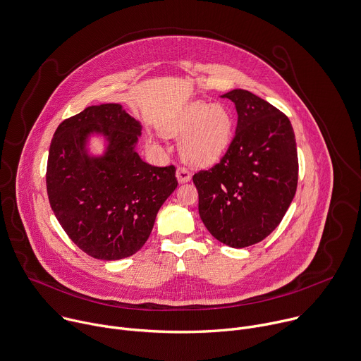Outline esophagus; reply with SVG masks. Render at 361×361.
<instances>
[{
	"label": "esophagus",
	"instance_id": "34e87169",
	"mask_svg": "<svg viewBox=\"0 0 361 361\" xmlns=\"http://www.w3.org/2000/svg\"><path fill=\"white\" fill-rule=\"evenodd\" d=\"M176 178H178L179 183H188V182L192 179V175H190V172H189L188 169H185V168H178V171H176Z\"/></svg>",
	"mask_w": 361,
	"mask_h": 361
}]
</instances>
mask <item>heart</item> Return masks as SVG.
<instances>
[{"label": "heart", "instance_id": "1", "mask_svg": "<svg viewBox=\"0 0 361 361\" xmlns=\"http://www.w3.org/2000/svg\"><path fill=\"white\" fill-rule=\"evenodd\" d=\"M235 122L222 105L192 102L164 128L169 136L182 137L180 155L189 165L209 168L218 164L231 147Z\"/></svg>", "mask_w": 361, "mask_h": 361}]
</instances>
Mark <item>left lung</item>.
Returning a JSON list of instances; mask_svg holds the SVG:
<instances>
[{"instance_id": "left-lung-1", "label": "left lung", "mask_w": 361, "mask_h": 361, "mask_svg": "<svg viewBox=\"0 0 361 361\" xmlns=\"http://www.w3.org/2000/svg\"><path fill=\"white\" fill-rule=\"evenodd\" d=\"M238 126L221 164L193 176L199 216L221 243L242 249L267 238L281 222L298 188L292 123L257 95L233 90Z\"/></svg>"}]
</instances>
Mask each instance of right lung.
<instances>
[{"mask_svg": "<svg viewBox=\"0 0 361 361\" xmlns=\"http://www.w3.org/2000/svg\"><path fill=\"white\" fill-rule=\"evenodd\" d=\"M140 122L121 104L85 108L51 140L47 192L59 225L82 252L101 260L136 253L178 186L175 166H152L136 152ZM99 138V154L90 142Z\"/></svg>", "mask_w": 361, "mask_h": 361, "instance_id": "1", "label": "right lung"}]
</instances>
